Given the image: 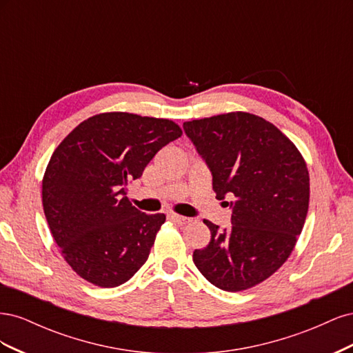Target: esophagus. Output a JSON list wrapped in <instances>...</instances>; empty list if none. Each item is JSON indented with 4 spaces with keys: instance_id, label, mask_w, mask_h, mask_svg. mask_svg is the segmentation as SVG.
<instances>
[{
    "instance_id": "1",
    "label": "esophagus",
    "mask_w": 353,
    "mask_h": 353,
    "mask_svg": "<svg viewBox=\"0 0 353 353\" xmlns=\"http://www.w3.org/2000/svg\"><path fill=\"white\" fill-rule=\"evenodd\" d=\"M168 218H169L170 221H172V222H175V223H179V225H184V223H188V222L191 221L190 218L178 215V213H169Z\"/></svg>"
}]
</instances>
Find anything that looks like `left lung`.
Wrapping results in <instances>:
<instances>
[{
	"instance_id": "left-lung-1",
	"label": "left lung",
	"mask_w": 353,
	"mask_h": 353,
	"mask_svg": "<svg viewBox=\"0 0 353 353\" xmlns=\"http://www.w3.org/2000/svg\"><path fill=\"white\" fill-rule=\"evenodd\" d=\"M206 160L216 199L231 194L230 230L205 219L210 241L193 252L205 279L225 292L258 285L283 266L302 232L309 172L290 138L263 117L230 112L184 122Z\"/></svg>"
}]
</instances>
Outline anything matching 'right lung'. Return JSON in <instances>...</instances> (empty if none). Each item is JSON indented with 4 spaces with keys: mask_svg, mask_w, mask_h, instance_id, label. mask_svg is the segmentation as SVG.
Returning <instances> with one entry per match:
<instances>
[{
    "mask_svg": "<svg viewBox=\"0 0 353 353\" xmlns=\"http://www.w3.org/2000/svg\"><path fill=\"white\" fill-rule=\"evenodd\" d=\"M181 135L174 121L105 112L57 145L42 178V208L60 254L81 279L110 288L145 263L166 216L138 210L125 185Z\"/></svg>",
    "mask_w": 353,
    "mask_h": 353,
    "instance_id": "add662e5",
    "label": "right lung"
}]
</instances>
